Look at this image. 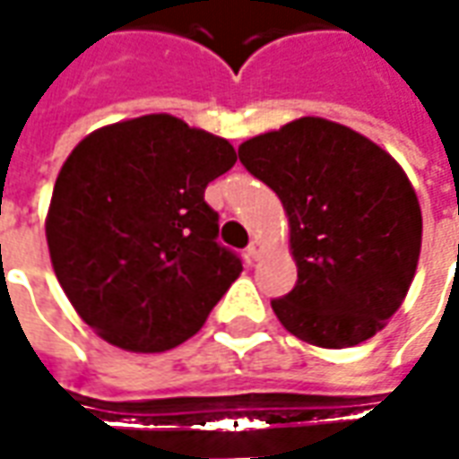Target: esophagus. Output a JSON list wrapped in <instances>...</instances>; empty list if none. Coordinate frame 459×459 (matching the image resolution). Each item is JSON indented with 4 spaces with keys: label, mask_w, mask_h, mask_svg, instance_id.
Returning a JSON list of instances; mask_svg holds the SVG:
<instances>
[{
    "label": "esophagus",
    "mask_w": 459,
    "mask_h": 459,
    "mask_svg": "<svg viewBox=\"0 0 459 459\" xmlns=\"http://www.w3.org/2000/svg\"><path fill=\"white\" fill-rule=\"evenodd\" d=\"M260 253H263V243H260L258 238H253V240H250V246H248V255L253 260H258Z\"/></svg>",
    "instance_id": "obj_1"
}]
</instances>
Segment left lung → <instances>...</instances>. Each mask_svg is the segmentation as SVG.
Listing matches in <instances>:
<instances>
[{"mask_svg": "<svg viewBox=\"0 0 459 459\" xmlns=\"http://www.w3.org/2000/svg\"><path fill=\"white\" fill-rule=\"evenodd\" d=\"M243 167L278 194L298 285L273 299L307 344L371 339L413 282L423 216L403 167L376 142L325 117H299L238 147Z\"/></svg>", "mask_w": 459, "mask_h": 459, "instance_id": "obj_1", "label": "left lung"}]
</instances>
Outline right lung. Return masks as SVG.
<instances>
[{
	"instance_id": "1",
	"label": "right lung",
	"mask_w": 459,
	"mask_h": 459,
	"mask_svg": "<svg viewBox=\"0 0 459 459\" xmlns=\"http://www.w3.org/2000/svg\"><path fill=\"white\" fill-rule=\"evenodd\" d=\"M229 140L174 115L105 125L75 144L46 213L51 265L98 337L157 354L194 337L238 278L204 191L236 164Z\"/></svg>"
}]
</instances>
